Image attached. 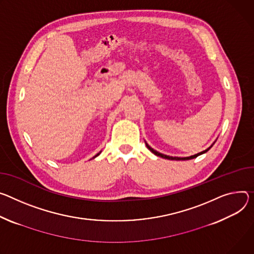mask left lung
<instances>
[{
	"instance_id": "1",
	"label": "left lung",
	"mask_w": 254,
	"mask_h": 254,
	"mask_svg": "<svg viewBox=\"0 0 254 254\" xmlns=\"http://www.w3.org/2000/svg\"><path fill=\"white\" fill-rule=\"evenodd\" d=\"M146 146H147V148L153 153V154H155L156 156H159V157H161V158H164V159H168V160H190V159H193V158H196L197 156H199V155H201V154H203V153H205V152H207L209 151L211 148H212V146L210 147V148H207L206 150H204V151H202V152H199V153H197V154H195V155H192V156H190V157H172V156H167V155H164V154H161V153H159V152H157L156 150H154L153 148H151L147 143H146Z\"/></svg>"
}]
</instances>
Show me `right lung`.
Returning a JSON list of instances; mask_svg holds the SVG:
<instances>
[{
  "label": "right lung",
  "mask_w": 254,
  "mask_h": 254,
  "mask_svg": "<svg viewBox=\"0 0 254 254\" xmlns=\"http://www.w3.org/2000/svg\"><path fill=\"white\" fill-rule=\"evenodd\" d=\"M100 153H101V152H100ZM100 153H98V154H97V155H95V156H94V157H93V158H95V157H97V156H98V155H99V154H100Z\"/></svg>",
  "instance_id": "add662e5"
}]
</instances>
